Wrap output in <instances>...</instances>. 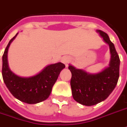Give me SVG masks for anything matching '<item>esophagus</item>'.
I'll list each match as a JSON object with an SVG mask.
<instances>
[{
	"label": "esophagus",
	"mask_w": 127,
	"mask_h": 127,
	"mask_svg": "<svg viewBox=\"0 0 127 127\" xmlns=\"http://www.w3.org/2000/svg\"><path fill=\"white\" fill-rule=\"evenodd\" d=\"M61 61H62V63H63L65 64V66H67V64L69 63V62L70 61V59H69V58L67 57V56H64V57L62 58Z\"/></svg>",
	"instance_id": "obj_1"
}]
</instances>
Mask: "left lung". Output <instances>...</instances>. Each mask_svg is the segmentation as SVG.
Listing matches in <instances>:
<instances>
[{"instance_id":"1","label":"left lung","mask_w":127,"mask_h":127,"mask_svg":"<svg viewBox=\"0 0 127 127\" xmlns=\"http://www.w3.org/2000/svg\"><path fill=\"white\" fill-rule=\"evenodd\" d=\"M104 42L109 45L111 54L109 66L97 73H89L69 64L71 72V87L73 99L85 106H93L109 97L119 78V56L109 37L101 30H96Z\"/></svg>"}]
</instances>
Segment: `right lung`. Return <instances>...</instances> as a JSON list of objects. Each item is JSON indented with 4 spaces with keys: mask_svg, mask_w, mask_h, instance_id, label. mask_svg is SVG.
I'll return each mask as SVG.
<instances>
[{
    "mask_svg": "<svg viewBox=\"0 0 127 127\" xmlns=\"http://www.w3.org/2000/svg\"><path fill=\"white\" fill-rule=\"evenodd\" d=\"M18 34L9 40L2 56V75L6 87L16 99L27 104H37L47 100L52 87L65 65L62 63L51 64L36 75L29 77L18 76L9 68L7 54L9 46Z\"/></svg>",
    "mask_w": 127,
    "mask_h": 127,
    "instance_id": "obj_1",
    "label": "right lung"
}]
</instances>
